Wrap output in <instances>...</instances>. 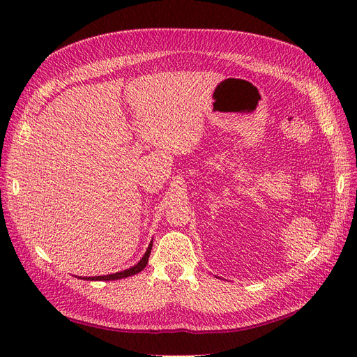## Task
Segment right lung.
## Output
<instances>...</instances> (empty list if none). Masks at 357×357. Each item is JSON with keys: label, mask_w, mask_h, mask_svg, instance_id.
Returning a JSON list of instances; mask_svg holds the SVG:
<instances>
[{"label": "right lung", "mask_w": 357, "mask_h": 357, "mask_svg": "<svg viewBox=\"0 0 357 357\" xmlns=\"http://www.w3.org/2000/svg\"><path fill=\"white\" fill-rule=\"evenodd\" d=\"M152 245H153V240L150 241L147 250L144 253V256L139 259V262L135 264L134 266H131L129 269H125V271H119V273H114V274H109V275H95V277H80L83 280H91V282H110V280H121V278H126V277H131V275H135L138 273H142L143 269L146 268L147 262H149V256H150V252H152Z\"/></svg>", "instance_id": "add662e5"}]
</instances>
